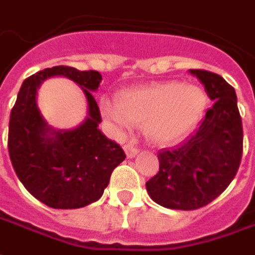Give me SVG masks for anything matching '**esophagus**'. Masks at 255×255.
<instances>
[{
    "label": "esophagus",
    "mask_w": 255,
    "mask_h": 255,
    "mask_svg": "<svg viewBox=\"0 0 255 255\" xmlns=\"http://www.w3.org/2000/svg\"><path fill=\"white\" fill-rule=\"evenodd\" d=\"M124 149L128 158H134V156L137 155V152H138V149H137L136 147H133L131 144H126V145L124 147Z\"/></svg>",
    "instance_id": "1"
}]
</instances>
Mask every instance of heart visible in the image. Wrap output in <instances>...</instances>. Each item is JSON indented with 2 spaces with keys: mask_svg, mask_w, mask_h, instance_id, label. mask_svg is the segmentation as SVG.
Instances as JSON below:
<instances>
[{
  "mask_svg": "<svg viewBox=\"0 0 255 255\" xmlns=\"http://www.w3.org/2000/svg\"><path fill=\"white\" fill-rule=\"evenodd\" d=\"M119 106L104 100L103 111L119 129L142 125L155 145H170L194 130L203 117L209 97L198 85L162 82L119 96Z\"/></svg>",
  "mask_w": 255,
  "mask_h": 255,
  "instance_id": "obj_1",
  "label": "heart"
}]
</instances>
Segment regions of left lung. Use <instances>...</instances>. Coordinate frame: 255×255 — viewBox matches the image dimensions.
Wrapping results in <instances>:
<instances>
[{
    "label": "left lung",
    "instance_id": "1",
    "mask_svg": "<svg viewBox=\"0 0 255 255\" xmlns=\"http://www.w3.org/2000/svg\"><path fill=\"white\" fill-rule=\"evenodd\" d=\"M205 86L213 107L198 129L174 148L160 149L159 171L145 182L149 198L176 210H195L223 194L236 176L243 129L235 89L217 74L189 70Z\"/></svg>",
    "mask_w": 255,
    "mask_h": 255
}]
</instances>
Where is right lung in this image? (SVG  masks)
Here are the masks:
<instances>
[{"label":"right lung","mask_w":255,"mask_h":255,"mask_svg":"<svg viewBox=\"0 0 255 255\" xmlns=\"http://www.w3.org/2000/svg\"><path fill=\"white\" fill-rule=\"evenodd\" d=\"M66 76L83 89L88 117L74 129H55L40 114L36 93L45 79ZM102 75L56 66L23 82L9 119L10 162L30 194L52 209H79L102 198L111 173L124 162V149L97 129L102 122L92 92Z\"/></svg>","instance_id":"1"}]
</instances>
